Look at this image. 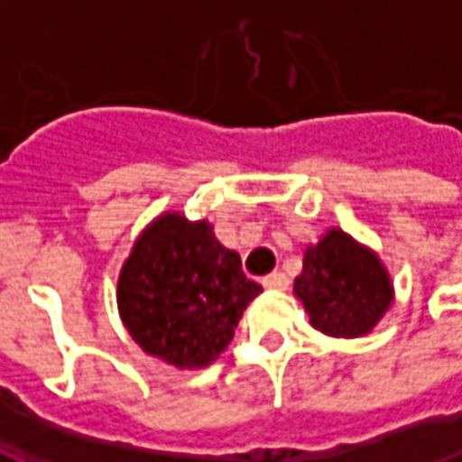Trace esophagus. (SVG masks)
Here are the masks:
<instances>
[{"instance_id":"1","label":"esophagus","mask_w":462,"mask_h":462,"mask_svg":"<svg viewBox=\"0 0 462 462\" xmlns=\"http://www.w3.org/2000/svg\"><path fill=\"white\" fill-rule=\"evenodd\" d=\"M262 284L267 287V290H287L290 287V280H287V274L284 272H272V274H267L264 280H262Z\"/></svg>"}]
</instances>
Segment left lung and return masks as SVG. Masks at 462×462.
<instances>
[{
    "label": "left lung",
    "mask_w": 462,
    "mask_h": 462,
    "mask_svg": "<svg viewBox=\"0 0 462 462\" xmlns=\"http://www.w3.org/2000/svg\"><path fill=\"white\" fill-rule=\"evenodd\" d=\"M294 294L314 329L327 337L356 339L376 327L393 301V284L374 250L331 227L304 250Z\"/></svg>",
    "instance_id": "left-lung-1"
}]
</instances>
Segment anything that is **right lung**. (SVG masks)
<instances>
[{
	"label": "right lung",
	"instance_id": "add662e5",
	"mask_svg": "<svg viewBox=\"0 0 462 462\" xmlns=\"http://www.w3.org/2000/svg\"><path fill=\"white\" fill-rule=\"evenodd\" d=\"M262 287L208 220L162 212L133 245L118 274V311L133 341L178 368L212 364Z\"/></svg>",
	"mask_w": 462,
	"mask_h": 462
}]
</instances>
